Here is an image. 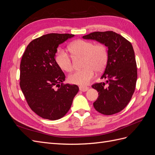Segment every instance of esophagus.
Returning <instances> with one entry per match:
<instances>
[{
  "mask_svg": "<svg viewBox=\"0 0 155 155\" xmlns=\"http://www.w3.org/2000/svg\"><path fill=\"white\" fill-rule=\"evenodd\" d=\"M79 90L82 92H86L88 90V87L85 86H79Z\"/></svg>",
  "mask_w": 155,
  "mask_h": 155,
  "instance_id": "1",
  "label": "esophagus"
}]
</instances>
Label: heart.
Here are the masks:
<instances>
[{
  "label": "heart",
  "instance_id": "obj_1",
  "mask_svg": "<svg viewBox=\"0 0 155 155\" xmlns=\"http://www.w3.org/2000/svg\"><path fill=\"white\" fill-rule=\"evenodd\" d=\"M68 50L74 57L83 58V68L70 74L68 80L76 85H85L107 66L109 53L105 45L95 44L92 41L79 39L70 44ZM55 62L63 71L70 72L73 70L71 59L63 50H58L55 54Z\"/></svg>",
  "mask_w": 155,
  "mask_h": 155
}]
</instances>
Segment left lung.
<instances>
[{
    "instance_id": "left-lung-1",
    "label": "left lung",
    "mask_w": 155,
    "mask_h": 155,
    "mask_svg": "<svg viewBox=\"0 0 155 155\" xmlns=\"http://www.w3.org/2000/svg\"><path fill=\"white\" fill-rule=\"evenodd\" d=\"M83 38L105 45L109 53L107 66L101 77L106 81L92 86L99 95L93 105L103 114L118 113L127 105L135 90L137 68L133 46L112 31L92 32Z\"/></svg>"
}]
</instances>
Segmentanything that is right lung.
Instances as JSON below:
<instances>
[{"instance_id":"add662e5","label":"right lung","mask_w":155,"mask_h":155,"mask_svg":"<svg viewBox=\"0 0 155 155\" xmlns=\"http://www.w3.org/2000/svg\"><path fill=\"white\" fill-rule=\"evenodd\" d=\"M74 36L69 34L44 35L31 41L22 55L20 87L31 109L43 118H61L78 92L76 85H63L65 75L55 59L59 45Z\"/></svg>"}]
</instances>
